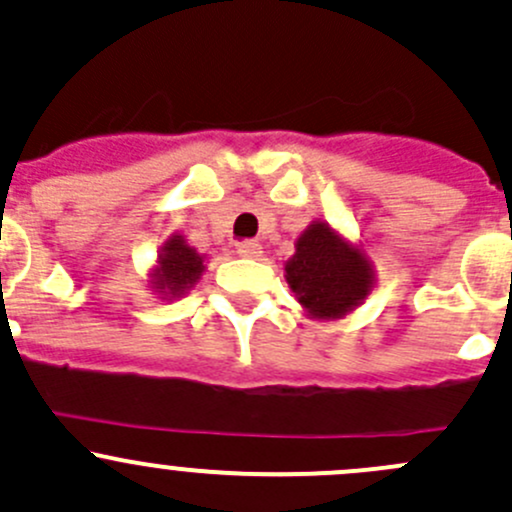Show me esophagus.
Wrapping results in <instances>:
<instances>
[{
    "label": "esophagus",
    "instance_id": "1",
    "mask_svg": "<svg viewBox=\"0 0 512 512\" xmlns=\"http://www.w3.org/2000/svg\"><path fill=\"white\" fill-rule=\"evenodd\" d=\"M237 255L240 257H247V260H257V257H262V245L260 242H240L237 245Z\"/></svg>",
    "mask_w": 512,
    "mask_h": 512
}]
</instances>
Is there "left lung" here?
<instances>
[{"label":"left lung","instance_id":"obj_1","mask_svg":"<svg viewBox=\"0 0 512 512\" xmlns=\"http://www.w3.org/2000/svg\"><path fill=\"white\" fill-rule=\"evenodd\" d=\"M285 280L309 319H342L374 289V265L329 223L314 220L294 242Z\"/></svg>","mask_w":512,"mask_h":512}]
</instances>
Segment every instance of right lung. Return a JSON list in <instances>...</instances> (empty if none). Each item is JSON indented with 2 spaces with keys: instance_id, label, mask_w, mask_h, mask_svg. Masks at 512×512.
<instances>
[{
  "instance_id": "1",
  "label": "right lung",
  "mask_w": 512,
  "mask_h": 512,
  "mask_svg": "<svg viewBox=\"0 0 512 512\" xmlns=\"http://www.w3.org/2000/svg\"><path fill=\"white\" fill-rule=\"evenodd\" d=\"M205 272V255L185 242L183 235H170L158 250L151 270V289L160 299H175L198 285Z\"/></svg>"
}]
</instances>
